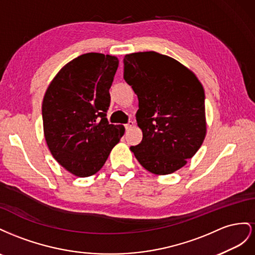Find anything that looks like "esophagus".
Returning <instances> with one entry per match:
<instances>
[{"mask_svg":"<svg viewBox=\"0 0 255 255\" xmlns=\"http://www.w3.org/2000/svg\"><path fill=\"white\" fill-rule=\"evenodd\" d=\"M133 125H134V123L132 122V121H129L126 125H125V128H126V130H129L130 128H132L133 127Z\"/></svg>","mask_w":255,"mask_h":255,"instance_id":"34e87169","label":"esophagus"}]
</instances>
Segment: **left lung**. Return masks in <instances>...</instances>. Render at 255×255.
<instances>
[{"instance_id":"8db88e82","label":"left lung","mask_w":255,"mask_h":255,"mask_svg":"<svg viewBox=\"0 0 255 255\" xmlns=\"http://www.w3.org/2000/svg\"><path fill=\"white\" fill-rule=\"evenodd\" d=\"M124 79L139 99L140 144L131 146L144 169L157 175L179 170L205 139V94L192 71L155 51L124 57Z\"/></svg>"}]
</instances>
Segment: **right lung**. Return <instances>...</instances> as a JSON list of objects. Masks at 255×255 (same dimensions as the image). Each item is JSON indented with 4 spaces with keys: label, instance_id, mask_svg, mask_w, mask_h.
<instances>
[{
    "label": "right lung",
    "instance_id": "obj_1",
    "mask_svg": "<svg viewBox=\"0 0 255 255\" xmlns=\"http://www.w3.org/2000/svg\"><path fill=\"white\" fill-rule=\"evenodd\" d=\"M119 59L103 53L80 55L59 71L42 101L48 147L76 176L97 173L125 132L107 120Z\"/></svg>",
    "mask_w": 255,
    "mask_h": 255
}]
</instances>
